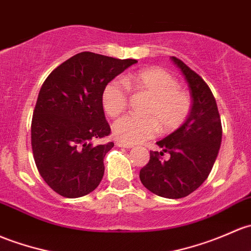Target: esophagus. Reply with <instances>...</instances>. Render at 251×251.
<instances>
[{
    "label": "esophagus",
    "mask_w": 251,
    "mask_h": 251,
    "mask_svg": "<svg viewBox=\"0 0 251 251\" xmlns=\"http://www.w3.org/2000/svg\"><path fill=\"white\" fill-rule=\"evenodd\" d=\"M117 147L119 148H126V149H131V148H133L131 144H126V143H123V142H117Z\"/></svg>",
    "instance_id": "esophagus-1"
}]
</instances>
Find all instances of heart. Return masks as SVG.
<instances>
[{
  "label": "heart",
  "mask_w": 251,
  "mask_h": 251,
  "mask_svg": "<svg viewBox=\"0 0 251 251\" xmlns=\"http://www.w3.org/2000/svg\"><path fill=\"white\" fill-rule=\"evenodd\" d=\"M126 85L150 96L144 109L147 117L125 115L113 125V134L126 144H137L151 138L160 130L171 132L180 127L191 110V99L178 88V81L167 71L159 67L144 68L125 77ZM102 107L110 118H117L127 107L128 94L119 80L105 84L101 96Z\"/></svg>",
  "instance_id": "heart-1"
}]
</instances>
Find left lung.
I'll return each instance as SVG.
<instances>
[{
    "mask_svg": "<svg viewBox=\"0 0 251 251\" xmlns=\"http://www.w3.org/2000/svg\"><path fill=\"white\" fill-rule=\"evenodd\" d=\"M188 83L191 110L185 123L156 144L149 162L139 172L142 184L157 196L181 199L208 178L221 146V120L209 86L181 60L171 56ZM170 155L167 160L161 156Z\"/></svg>",
    "mask_w": 251,
    "mask_h": 251,
    "instance_id": "obj_1",
    "label": "left lung"
}]
</instances>
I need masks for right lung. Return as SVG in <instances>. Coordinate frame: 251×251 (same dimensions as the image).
<instances>
[{
  "mask_svg": "<svg viewBox=\"0 0 251 251\" xmlns=\"http://www.w3.org/2000/svg\"><path fill=\"white\" fill-rule=\"evenodd\" d=\"M138 61L83 51L55 68L39 90L31 125V144L38 172L63 197L94 191L104 174L103 159L113 142L102 107L105 84Z\"/></svg>",
  "mask_w": 251,
  "mask_h": 251,
  "instance_id": "1",
  "label": "right lung"
}]
</instances>
